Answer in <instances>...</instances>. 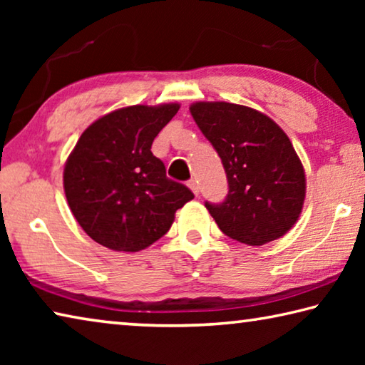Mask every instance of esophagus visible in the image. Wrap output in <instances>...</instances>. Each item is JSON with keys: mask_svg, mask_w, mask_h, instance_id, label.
Returning <instances> with one entry per match:
<instances>
[{"mask_svg": "<svg viewBox=\"0 0 365 365\" xmlns=\"http://www.w3.org/2000/svg\"><path fill=\"white\" fill-rule=\"evenodd\" d=\"M188 187H190V190H191V191H193L195 196L200 195V185H197V182H195V180H190V182H188Z\"/></svg>", "mask_w": 365, "mask_h": 365, "instance_id": "34e87169", "label": "esophagus"}]
</instances>
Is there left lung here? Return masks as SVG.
Masks as SVG:
<instances>
[{"label":"left lung","instance_id":"left-lung-1","mask_svg":"<svg viewBox=\"0 0 365 365\" xmlns=\"http://www.w3.org/2000/svg\"><path fill=\"white\" fill-rule=\"evenodd\" d=\"M190 113L224 164L228 195L206 201L227 237L262 246L292 228L306 196L304 168L292 141L259 110L225 101H200Z\"/></svg>","mask_w":365,"mask_h":365}]
</instances>
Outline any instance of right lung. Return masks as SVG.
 Returning <instances> with one entry per match:
<instances>
[{"label": "right lung", "mask_w": 365, "mask_h": 365, "mask_svg": "<svg viewBox=\"0 0 365 365\" xmlns=\"http://www.w3.org/2000/svg\"><path fill=\"white\" fill-rule=\"evenodd\" d=\"M180 104L128 106L100 117L82 133L64 168L67 202L90 238L137 252L169 232L175 211L195 195L165 175L151 153Z\"/></svg>", "instance_id": "obj_1"}]
</instances>
